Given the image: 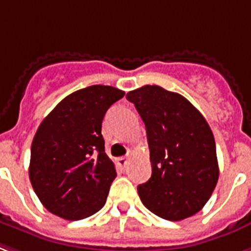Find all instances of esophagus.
I'll return each mask as SVG.
<instances>
[{"label":"esophagus","mask_w":251,"mask_h":251,"mask_svg":"<svg viewBox=\"0 0 251 251\" xmlns=\"http://www.w3.org/2000/svg\"><path fill=\"white\" fill-rule=\"evenodd\" d=\"M117 164L120 167H126V164H127V156H120V158H117Z\"/></svg>","instance_id":"obj_1"}]
</instances>
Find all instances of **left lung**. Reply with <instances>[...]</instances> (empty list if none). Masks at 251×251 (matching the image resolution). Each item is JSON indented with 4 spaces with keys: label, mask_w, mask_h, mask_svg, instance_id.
I'll use <instances>...</instances> for the list:
<instances>
[{
    "label": "left lung",
    "mask_w": 251,
    "mask_h": 251,
    "mask_svg": "<svg viewBox=\"0 0 251 251\" xmlns=\"http://www.w3.org/2000/svg\"><path fill=\"white\" fill-rule=\"evenodd\" d=\"M145 122L152 174L138 185L143 205L170 221L194 216L219 180L213 133L187 99L158 85L129 92Z\"/></svg>",
    "instance_id": "obj_1"
}]
</instances>
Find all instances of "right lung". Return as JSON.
<instances>
[{
	"label": "right lung",
	"instance_id": "add662e5",
	"mask_svg": "<svg viewBox=\"0 0 251 251\" xmlns=\"http://www.w3.org/2000/svg\"><path fill=\"white\" fill-rule=\"evenodd\" d=\"M125 92L91 85L63 99L42 121L32 139L28 176L46 209L76 221L105 205L117 176L105 154L101 124Z\"/></svg>",
	"mask_w": 251,
	"mask_h": 251
}]
</instances>
